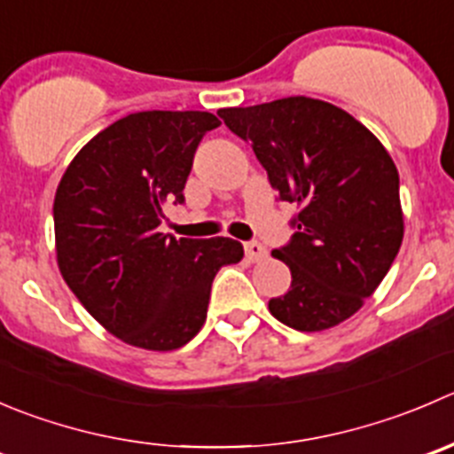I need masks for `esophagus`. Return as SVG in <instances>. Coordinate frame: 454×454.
<instances>
[{"mask_svg":"<svg viewBox=\"0 0 454 454\" xmlns=\"http://www.w3.org/2000/svg\"><path fill=\"white\" fill-rule=\"evenodd\" d=\"M244 250H246V257H248L250 262H259V259L266 257V246L257 244V241H250V244H246Z\"/></svg>","mask_w":454,"mask_h":454,"instance_id":"34e87169","label":"esophagus"}]
</instances>
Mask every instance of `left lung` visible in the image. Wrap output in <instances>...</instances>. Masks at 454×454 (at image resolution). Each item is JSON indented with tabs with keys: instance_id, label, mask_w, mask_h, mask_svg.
<instances>
[{
	"instance_id": "left-lung-1",
	"label": "left lung",
	"mask_w": 454,
	"mask_h": 454,
	"mask_svg": "<svg viewBox=\"0 0 454 454\" xmlns=\"http://www.w3.org/2000/svg\"><path fill=\"white\" fill-rule=\"evenodd\" d=\"M217 115L253 146L279 200L299 208L293 241L272 250L293 281L284 297L268 301L270 315L301 333L350 319L403 239L393 157L362 121L312 97L219 108Z\"/></svg>"
}]
</instances>
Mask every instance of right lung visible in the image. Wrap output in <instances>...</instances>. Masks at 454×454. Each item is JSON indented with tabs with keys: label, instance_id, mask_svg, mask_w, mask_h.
<instances>
[{
	"label": "right lung",
	"instance_id": "add662e5",
	"mask_svg": "<svg viewBox=\"0 0 454 454\" xmlns=\"http://www.w3.org/2000/svg\"><path fill=\"white\" fill-rule=\"evenodd\" d=\"M219 126L201 110H144L97 133L66 168L52 204L61 277L124 344L182 348L201 330L219 268L244 257L231 237L175 239L164 206L182 201L192 155Z\"/></svg>",
	"mask_w": 454,
	"mask_h": 454
}]
</instances>
